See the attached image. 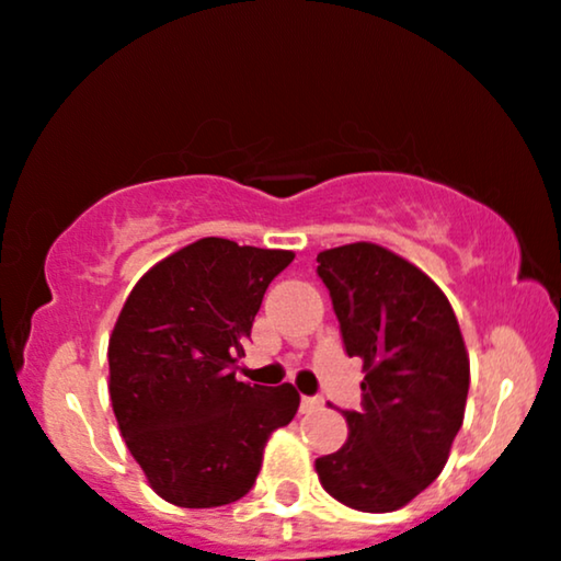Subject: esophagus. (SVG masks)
Instances as JSON below:
<instances>
[{"mask_svg":"<svg viewBox=\"0 0 561 561\" xmlns=\"http://www.w3.org/2000/svg\"><path fill=\"white\" fill-rule=\"evenodd\" d=\"M321 407H323L321 396H302V399H300V411H302V414H310V411H316V409H321Z\"/></svg>","mask_w":561,"mask_h":561,"instance_id":"34e87169","label":"esophagus"}]
</instances>
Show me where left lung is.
Listing matches in <instances>:
<instances>
[{"label": "left lung", "mask_w": 561, "mask_h": 561, "mask_svg": "<svg viewBox=\"0 0 561 561\" xmlns=\"http://www.w3.org/2000/svg\"><path fill=\"white\" fill-rule=\"evenodd\" d=\"M318 276L365 380L363 411H344L346 443L316 473L342 505L393 513L448 463L469 396L463 333L443 289L382 245L321 251Z\"/></svg>", "instance_id": "obj_1"}]
</instances>
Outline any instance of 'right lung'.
Here are the masks:
<instances>
[{"label":"right lung","mask_w":561,"mask_h":561,"mask_svg":"<svg viewBox=\"0 0 561 561\" xmlns=\"http://www.w3.org/2000/svg\"><path fill=\"white\" fill-rule=\"evenodd\" d=\"M293 251L202 238L134 285L108 339V393L124 443L170 505L219 507L248 494L295 386L236 378L266 287Z\"/></svg>","instance_id":"right-lung-1"}]
</instances>
